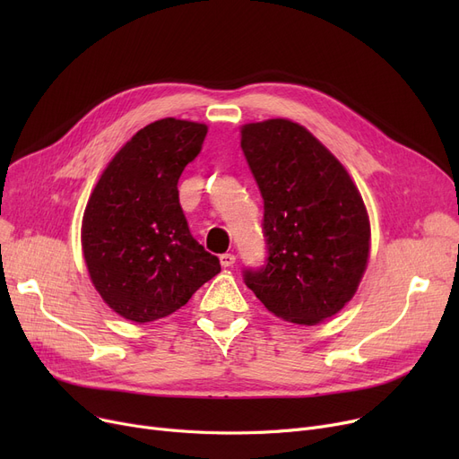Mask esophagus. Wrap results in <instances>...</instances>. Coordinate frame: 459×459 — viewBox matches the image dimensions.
I'll use <instances>...</instances> for the list:
<instances>
[{
  "label": "esophagus",
  "instance_id": "obj_1",
  "mask_svg": "<svg viewBox=\"0 0 459 459\" xmlns=\"http://www.w3.org/2000/svg\"><path fill=\"white\" fill-rule=\"evenodd\" d=\"M220 262H221L223 268H230L232 264L236 262V256L232 253H223V255H220Z\"/></svg>",
  "mask_w": 459,
  "mask_h": 459
}]
</instances>
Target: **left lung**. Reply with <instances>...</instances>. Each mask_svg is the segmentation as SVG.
Instances as JSON below:
<instances>
[{"mask_svg": "<svg viewBox=\"0 0 459 459\" xmlns=\"http://www.w3.org/2000/svg\"><path fill=\"white\" fill-rule=\"evenodd\" d=\"M264 199L266 264L244 282L275 316L315 325L336 315L367 270L370 223L342 163L307 128L270 118L242 128Z\"/></svg>", "mask_w": 459, "mask_h": 459, "instance_id": "left-lung-1", "label": "left lung"}]
</instances>
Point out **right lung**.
Here are the masks:
<instances>
[{"mask_svg":"<svg viewBox=\"0 0 459 459\" xmlns=\"http://www.w3.org/2000/svg\"><path fill=\"white\" fill-rule=\"evenodd\" d=\"M206 132L189 120H156L115 154L91 193L82 225L91 281L135 324L173 315L221 272L191 236L178 201V178Z\"/></svg>","mask_w":459,"mask_h":459,"instance_id":"obj_1","label":"right lung"}]
</instances>
